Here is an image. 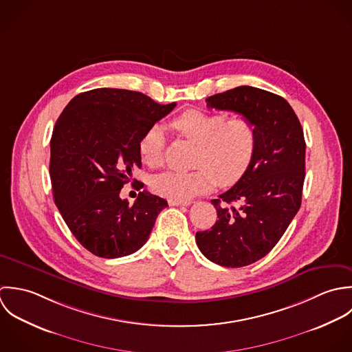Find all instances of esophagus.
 Instances as JSON below:
<instances>
[{
  "label": "esophagus",
  "mask_w": 352,
  "mask_h": 352,
  "mask_svg": "<svg viewBox=\"0 0 352 352\" xmlns=\"http://www.w3.org/2000/svg\"><path fill=\"white\" fill-rule=\"evenodd\" d=\"M168 204L171 207H179V206H190V201H179V200H168Z\"/></svg>",
  "instance_id": "obj_1"
}]
</instances>
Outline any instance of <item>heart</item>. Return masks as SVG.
Returning <instances> with one entry per match:
<instances>
[{"instance_id":"heart-1","label":"heart","mask_w":352,"mask_h":352,"mask_svg":"<svg viewBox=\"0 0 352 352\" xmlns=\"http://www.w3.org/2000/svg\"><path fill=\"white\" fill-rule=\"evenodd\" d=\"M174 132L196 144L192 171H164L151 181L152 190L170 200L188 201L216 185L238 182L252 164L258 131L245 114L228 117L219 111L190 109L171 120ZM164 136L159 126L148 128L139 141L141 160L149 167L163 162Z\"/></svg>"}]
</instances>
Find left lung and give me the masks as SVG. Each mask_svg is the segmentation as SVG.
<instances>
[{
	"label": "left lung",
	"mask_w": 352,
	"mask_h": 352,
	"mask_svg": "<svg viewBox=\"0 0 352 352\" xmlns=\"http://www.w3.org/2000/svg\"><path fill=\"white\" fill-rule=\"evenodd\" d=\"M207 106L250 117L258 131L245 175L211 203L217 220L196 242L212 263L241 268L267 256L300 208L306 142L288 102L276 94L241 85L207 98Z\"/></svg>",
	"instance_id": "left-lung-1"
}]
</instances>
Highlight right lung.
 Listing matches in <instances>:
<instances>
[{"label": "right lung", "instance_id": "1", "mask_svg": "<svg viewBox=\"0 0 352 352\" xmlns=\"http://www.w3.org/2000/svg\"><path fill=\"white\" fill-rule=\"evenodd\" d=\"M174 107L136 91L96 88L74 96L60 116L50 141L54 203L92 254L118 258L138 252L167 207L145 190L131 206L120 192L141 167V136Z\"/></svg>", "mask_w": 352, "mask_h": 352}]
</instances>
